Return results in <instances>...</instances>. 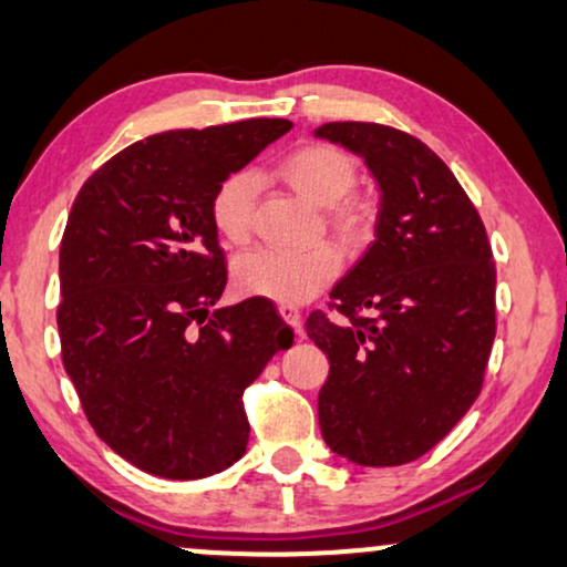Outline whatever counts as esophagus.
<instances>
[{
  "label": "esophagus",
  "mask_w": 567,
  "mask_h": 567,
  "mask_svg": "<svg viewBox=\"0 0 567 567\" xmlns=\"http://www.w3.org/2000/svg\"><path fill=\"white\" fill-rule=\"evenodd\" d=\"M279 317H282L285 321H288V324H290L292 329H296L298 334L303 332V313H300L296 306H288V303H282V306H279Z\"/></svg>",
  "instance_id": "1"
}]
</instances>
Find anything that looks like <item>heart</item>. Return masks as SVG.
I'll return each instance as SVG.
<instances>
[{
	"instance_id": "b5f03b06",
	"label": "heart",
	"mask_w": 567,
	"mask_h": 567,
	"mask_svg": "<svg viewBox=\"0 0 567 567\" xmlns=\"http://www.w3.org/2000/svg\"><path fill=\"white\" fill-rule=\"evenodd\" d=\"M279 177L300 196L327 206V227L346 246H363L374 233V206L355 188V162L332 143H308L279 162ZM259 177L254 172H235L219 185L212 198V221L217 233L233 246H240L254 230ZM340 271L334 248L317 246L308 250L261 248L235 264V285L240 292L275 303H303L327 288Z\"/></svg>"
}]
</instances>
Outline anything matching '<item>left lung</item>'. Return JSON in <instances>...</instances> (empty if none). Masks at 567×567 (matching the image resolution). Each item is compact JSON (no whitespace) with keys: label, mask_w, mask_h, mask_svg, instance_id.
<instances>
[{"label":"left lung","mask_w":567,"mask_h":567,"mask_svg":"<svg viewBox=\"0 0 567 567\" xmlns=\"http://www.w3.org/2000/svg\"><path fill=\"white\" fill-rule=\"evenodd\" d=\"M363 156L382 190L377 240L306 332L329 358L319 426L358 465H403L450 434L484 384L497 269L484 221L426 143L379 123L317 131Z\"/></svg>","instance_id":"1"}]
</instances>
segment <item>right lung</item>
<instances>
[{"label":"right lung","mask_w":567,"mask_h":567,"mask_svg":"<svg viewBox=\"0 0 567 567\" xmlns=\"http://www.w3.org/2000/svg\"><path fill=\"white\" fill-rule=\"evenodd\" d=\"M243 120L148 135L83 183L60 246L62 363L83 413L120 457L204 478L248 444L243 392L292 329L267 298L214 308L227 285L214 193L285 135Z\"/></svg>","instance_id":"obj_1"}]
</instances>
